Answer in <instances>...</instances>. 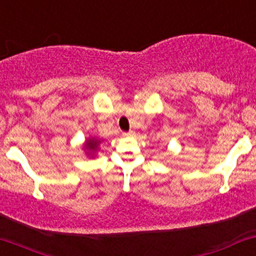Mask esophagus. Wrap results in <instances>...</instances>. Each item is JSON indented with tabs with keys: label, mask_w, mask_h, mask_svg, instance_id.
Listing matches in <instances>:
<instances>
[{
	"label": "esophagus",
	"mask_w": 256,
	"mask_h": 256,
	"mask_svg": "<svg viewBox=\"0 0 256 256\" xmlns=\"http://www.w3.org/2000/svg\"><path fill=\"white\" fill-rule=\"evenodd\" d=\"M122 136L124 137H132L134 132L132 131H128V132H122Z\"/></svg>",
	"instance_id": "34e87169"
}]
</instances>
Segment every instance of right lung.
Here are the masks:
<instances>
[{
    "label": "right lung",
    "instance_id": "add662e5",
    "mask_svg": "<svg viewBox=\"0 0 256 256\" xmlns=\"http://www.w3.org/2000/svg\"><path fill=\"white\" fill-rule=\"evenodd\" d=\"M98 144H100V141H97V140H88V141L86 142V144H85V147L87 148V150H91V152H94L97 150V147H98Z\"/></svg>",
    "mask_w": 256,
    "mask_h": 256
}]
</instances>
